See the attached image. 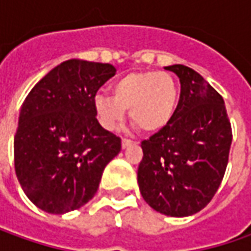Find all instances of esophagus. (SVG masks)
<instances>
[{
    "label": "esophagus",
    "instance_id": "34e87169",
    "mask_svg": "<svg viewBox=\"0 0 251 251\" xmlns=\"http://www.w3.org/2000/svg\"><path fill=\"white\" fill-rule=\"evenodd\" d=\"M131 144H132V141L127 140V138H123V140H121V148H123V150H126V148H128V147H130Z\"/></svg>",
    "mask_w": 251,
    "mask_h": 251
}]
</instances>
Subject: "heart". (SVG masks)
Listing matches in <instances>:
<instances>
[{
  "label": "heart",
  "instance_id": "obj_1",
  "mask_svg": "<svg viewBox=\"0 0 251 251\" xmlns=\"http://www.w3.org/2000/svg\"><path fill=\"white\" fill-rule=\"evenodd\" d=\"M111 95L98 92L93 110L103 128H119L126 110L144 131H158L172 120L178 101L176 79L168 73H130L111 85Z\"/></svg>",
  "mask_w": 251,
  "mask_h": 251
}]
</instances>
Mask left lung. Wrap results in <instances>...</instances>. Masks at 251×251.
Wrapping results in <instances>:
<instances>
[{"mask_svg":"<svg viewBox=\"0 0 251 251\" xmlns=\"http://www.w3.org/2000/svg\"><path fill=\"white\" fill-rule=\"evenodd\" d=\"M180 81V100L172 120L142 141L138 166L142 198L168 217H190L215 196L224 178L232 128L222 96L194 70L165 67Z\"/></svg>","mask_w":251,"mask_h":251,"instance_id":"obj_1","label":"left lung"}]
</instances>
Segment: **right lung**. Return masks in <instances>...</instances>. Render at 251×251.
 Here are the masks:
<instances>
[{"label":"right lung","mask_w":251,"mask_h":251,"mask_svg":"<svg viewBox=\"0 0 251 251\" xmlns=\"http://www.w3.org/2000/svg\"><path fill=\"white\" fill-rule=\"evenodd\" d=\"M116 74L110 64L67 60L26 96L14 138L16 177L27 198L49 214H65L96 194L121 140L104 130L93 96Z\"/></svg>","instance_id":"1"}]
</instances>
